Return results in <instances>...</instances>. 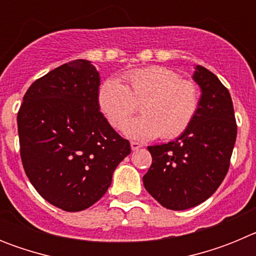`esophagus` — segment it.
<instances>
[{"label": "esophagus", "mask_w": 256, "mask_h": 256, "mask_svg": "<svg viewBox=\"0 0 256 256\" xmlns=\"http://www.w3.org/2000/svg\"><path fill=\"white\" fill-rule=\"evenodd\" d=\"M130 148H132L133 151L138 150V148H142V144H140V142H136V141H132L130 142Z\"/></svg>", "instance_id": "1"}]
</instances>
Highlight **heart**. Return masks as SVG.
Listing matches in <instances>:
<instances>
[{"label":"heart","mask_w":256,"mask_h":256,"mask_svg":"<svg viewBox=\"0 0 256 256\" xmlns=\"http://www.w3.org/2000/svg\"><path fill=\"white\" fill-rule=\"evenodd\" d=\"M126 86L116 78L104 80L97 91L98 108L114 130H120L138 108L141 114L124 126L136 140L162 136L174 138L188 128L198 112L200 92L195 83L182 79L174 70L148 66L124 76Z\"/></svg>","instance_id":"1"}]
</instances>
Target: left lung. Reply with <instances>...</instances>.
Returning a JSON list of instances; mask_svg holds the SVG:
<instances>
[{
  "label": "left lung",
  "mask_w": 256,
  "mask_h": 256,
  "mask_svg": "<svg viewBox=\"0 0 256 256\" xmlns=\"http://www.w3.org/2000/svg\"><path fill=\"white\" fill-rule=\"evenodd\" d=\"M192 78L201 88L194 120L174 141L148 148L152 164L144 176V186L170 210L196 206L216 191L230 168L236 142L234 104L227 88L201 65Z\"/></svg>",
  "instance_id": "obj_1"
}]
</instances>
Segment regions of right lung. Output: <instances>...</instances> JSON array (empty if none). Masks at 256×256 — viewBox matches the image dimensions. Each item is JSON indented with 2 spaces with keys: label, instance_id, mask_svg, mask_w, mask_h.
<instances>
[{
  "label": "right lung",
  "instance_id": "obj_1",
  "mask_svg": "<svg viewBox=\"0 0 256 256\" xmlns=\"http://www.w3.org/2000/svg\"><path fill=\"white\" fill-rule=\"evenodd\" d=\"M100 73L74 60L37 79L22 97L18 132L22 166L54 206L80 212L100 200L130 154L98 108Z\"/></svg>",
  "mask_w": 256,
  "mask_h": 256
}]
</instances>
